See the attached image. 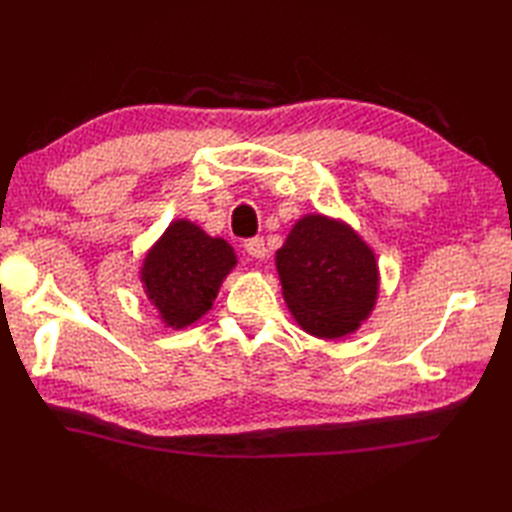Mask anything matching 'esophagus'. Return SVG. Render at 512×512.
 Returning <instances> with one entry per match:
<instances>
[{"label": "esophagus", "instance_id": "obj_1", "mask_svg": "<svg viewBox=\"0 0 512 512\" xmlns=\"http://www.w3.org/2000/svg\"><path fill=\"white\" fill-rule=\"evenodd\" d=\"M244 248H246V253H248L250 257H255V259H264V257H266V253H268V248H266V244H264V239H262V237H253V239H248V242L244 244Z\"/></svg>", "mask_w": 512, "mask_h": 512}]
</instances>
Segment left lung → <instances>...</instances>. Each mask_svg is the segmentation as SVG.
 Returning <instances> with one entry per match:
<instances>
[{"instance_id":"left-lung-1","label":"left lung","mask_w":512,"mask_h":512,"mask_svg":"<svg viewBox=\"0 0 512 512\" xmlns=\"http://www.w3.org/2000/svg\"><path fill=\"white\" fill-rule=\"evenodd\" d=\"M275 264L288 310L317 339L356 332L376 306V253L343 220L323 213L299 217Z\"/></svg>"}]
</instances>
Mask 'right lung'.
Here are the masks:
<instances>
[{
    "label": "right lung",
    "mask_w": 512,
    "mask_h": 512,
    "mask_svg": "<svg viewBox=\"0 0 512 512\" xmlns=\"http://www.w3.org/2000/svg\"><path fill=\"white\" fill-rule=\"evenodd\" d=\"M237 266L233 246L191 220H173L151 246L140 281L165 328L184 330L213 308L222 281Z\"/></svg>",
    "instance_id": "add662e5"
}]
</instances>
